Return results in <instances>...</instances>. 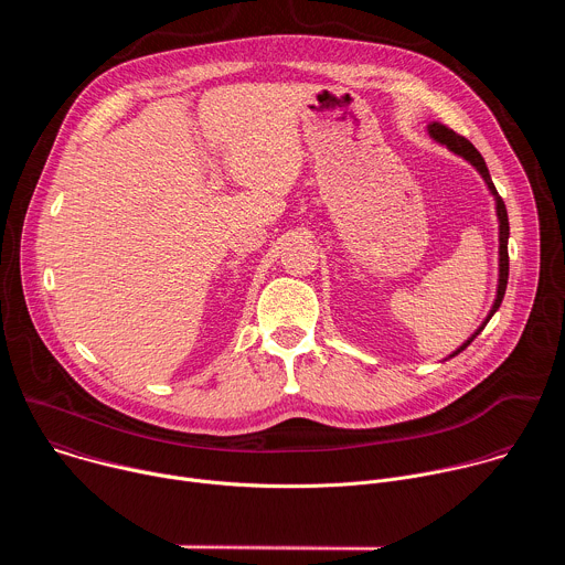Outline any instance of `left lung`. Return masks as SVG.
<instances>
[{
  "instance_id": "left-lung-1",
  "label": "left lung",
  "mask_w": 565,
  "mask_h": 565,
  "mask_svg": "<svg viewBox=\"0 0 565 565\" xmlns=\"http://www.w3.org/2000/svg\"><path fill=\"white\" fill-rule=\"evenodd\" d=\"M429 134L438 140V142H443V145H447L451 151H456L458 156H462V158H467L469 163L480 172V177L486 179V183H488V188H490V192L497 196V214H499V221H501V277H499V295H497V301H494V306H492V310H490V317L499 310V306H501V301H503V295H505V288H508V275H510V255H508V236H510V221H508V210H505V203H503V199L499 196V192H497V188H494V183H492V177H490V172H488V166H486V160H482V156L478 153V149L465 138V136H460V134H456L454 129H449L447 125H443V122H434L431 127H429ZM490 317L486 319V324L490 321ZM486 324H482L454 355H458L460 351H465L471 342H473V338L486 329Z\"/></svg>"
}]
</instances>
